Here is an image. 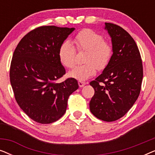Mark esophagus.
I'll return each instance as SVG.
<instances>
[{
	"label": "esophagus",
	"instance_id": "obj_1",
	"mask_svg": "<svg viewBox=\"0 0 155 155\" xmlns=\"http://www.w3.org/2000/svg\"><path fill=\"white\" fill-rule=\"evenodd\" d=\"M85 84H86V83L84 82H81V81L78 82V85H79L80 87H84Z\"/></svg>",
	"mask_w": 155,
	"mask_h": 155
}]
</instances>
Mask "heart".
Returning <instances> with one entry per match:
<instances>
[{
    "label": "heart",
    "mask_w": 155,
    "mask_h": 155,
    "mask_svg": "<svg viewBox=\"0 0 155 155\" xmlns=\"http://www.w3.org/2000/svg\"><path fill=\"white\" fill-rule=\"evenodd\" d=\"M78 51H85L83 65H78L68 73V76L84 81L95 75L97 69L104 71L111 62L113 56V46L104 37L92 29L80 31L73 39ZM76 51L73 44L65 41L58 49V58L63 65L71 68L75 63Z\"/></svg>",
    "instance_id": "heart-1"
}]
</instances>
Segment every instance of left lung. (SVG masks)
I'll use <instances>...</instances> for the list:
<instances>
[{"label":"left lung","instance_id":"obj_1","mask_svg":"<svg viewBox=\"0 0 155 155\" xmlns=\"http://www.w3.org/2000/svg\"><path fill=\"white\" fill-rule=\"evenodd\" d=\"M111 38L113 56L107 68L90 82L94 94L90 111L99 119L114 121L133 107L141 90L143 69L137 46L133 37L118 25L105 23Z\"/></svg>","mask_w":155,"mask_h":155}]
</instances>
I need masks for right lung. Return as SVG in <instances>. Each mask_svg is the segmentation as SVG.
<instances>
[{
    "label": "right lung",
    "mask_w": 155,
    "mask_h": 155,
    "mask_svg": "<svg viewBox=\"0 0 155 155\" xmlns=\"http://www.w3.org/2000/svg\"><path fill=\"white\" fill-rule=\"evenodd\" d=\"M74 30L37 27L20 40L13 53L10 80L15 98L21 109L39 124H51L62 117L69 96L79 87L75 78L56 82L65 74L59 47Z\"/></svg>",
    "instance_id": "right-lung-1"
}]
</instances>
